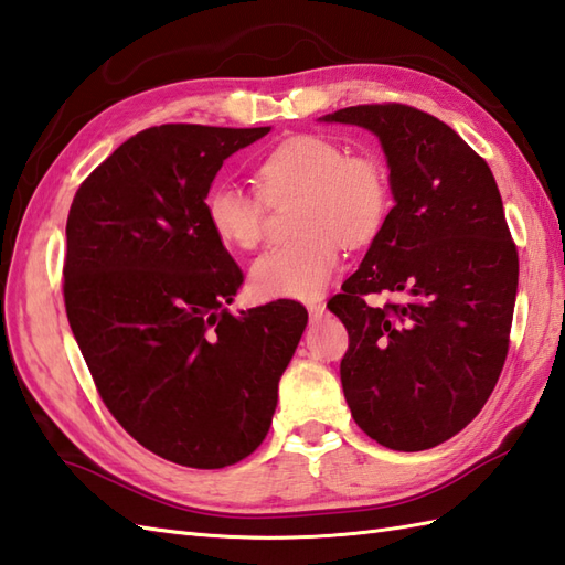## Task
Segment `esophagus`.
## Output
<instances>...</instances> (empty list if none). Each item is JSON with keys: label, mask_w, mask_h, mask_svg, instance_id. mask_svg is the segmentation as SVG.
Listing matches in <instances>:
<instances>
[{"label": "esophagus", "mask_w": 565, "mask_h": 565, "mask_svg": "<svg viewBox=\"0 0 565 565\" xmlns=\"http://www.w3.org/2000/svg\"><path fill=\"white\" fill-rule=\"evenodd\" d=\"M306 308H308L310 320H318V318H322V313H326V301H320V298H316V301H308Z\"/></svg>", "instance_id": "34e87169"}]
</instances>
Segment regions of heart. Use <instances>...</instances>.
<instances>
[{"instance_id": "heart-1", "label": "heart", "mask_w": 565, "mask_h": 565, "mask_svg": "<svg viewBox=\"0 0 565 565\" xmlns=\"http://www.w3.org/2000/svg\"><path fill=\"white\" fill-rule=\"evenodd\" d=\"M257 194L215 184L203 211L215 237L252 249L267 231L269 206L294 203L289 243L252 264L249 286L259 298H316L340 267V245L359 249L383 233L393 206L388 167L376 152H350L322 136H294L255 167Z\"/></svg>"}]
</instances>
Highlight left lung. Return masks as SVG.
Segmentation results:
<instances>
[{"instance_id": "left-lung-1", "label": "left lung", "mask_w": 565, "mask_h": 565, "mask_svg": "<svg viewBox=\"0 0 565 565\" xmlns=\"http://www.w3.org/2000/svg\"><path fill=\"white\" fill-rule=\"evenodd\" d=\"M322 121L376 134L395 206L328 308L350 347L340 379L354 423L395 451L451 439L493 393L510 350L518 245L488 162L439 118L359 104ZM371 292L403 302L374 309Z\"/></svg>"}]
</instances>
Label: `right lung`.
I'll return each mask as SVG.
<instances>
[{
	"mask_svg": "<svg viewBox=\"0 0 565 565\" xmlns=\"http://www.w3.org/2000/svg\"><path fill=\"white\" fill-rule=\"evenodd\" d=\"M267 134L146 128L84 179L70 206L72 334L118 425L179 466H233L259 447L308 322L296 301L227 310L243 271L203 211L223 160Z\"/></svg>",
	"mask_w": 565,
	"mask_h": 565,
	"instance_id": "right-lung-1",
	"label": "right lung"
}]
</instances>
